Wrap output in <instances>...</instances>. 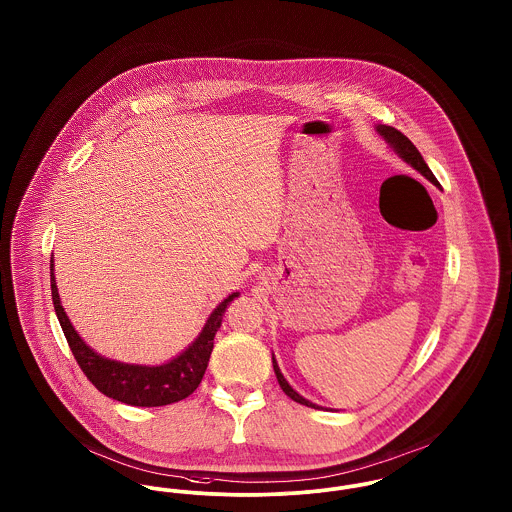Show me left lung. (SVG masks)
<instances>
[{
    "label": "left lung",
    "instance_id": "1",
    "mask_svg": "<svg viewBox=\"0 0 512 512\" xmlns=\"http://www.w3.org/2000/svg\"><path fill=\"white\" fill-rule=\"evenodd\" d=\"M376 132L386 139V143H388L408 165H411L415 171L421 172L429 182H433L435 186H439V180L435 178V174L427 167V163L423 161V157H421V153L417 151V147H415L400 130H396V128H392V126H376ZM272 363L273 371H275V376H277V382H279L281 390H283L291 400H295L297 404L308 406V408H318L316 404L308 402L299 392H295V390L289 386V382L285 380V376L281 375V371H279V367H277L275 357H272Z\"/></svg>",
    "mask_w": 512,
    "mask_h": 512
}]
</instances>
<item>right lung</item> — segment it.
Here are the masks:
<instances>
[{
  "label": "right lung",
  "mask_w": 512,
  "mask_h": 512,
  "mask_svg": "<svg viewBox=\"0 0 512 512\" xmlns=\"http://www.w3.org/2000/svg\"><path fill=\"white\" fill-rule=\"evenodd\" d=\"M50 287H52V301H54L56 316L60 320L69 349L77 365L81 367V371L95 384L99 392H103L104 396L128 406H139V408L169 406L188 398L200 386L207 369L209 355L213 351V338L223 322L225 308L235 297H239V293H233L225 301H221L219 307L209 314L200 336L192 341L178 357L159 367H147V365H130V363L106 359L79 338V334L69 322L66 310L62 307L52 260H50Z\"/></svg>",
  "instance_id": "obj_1"
}]
</instances>
